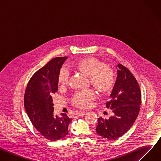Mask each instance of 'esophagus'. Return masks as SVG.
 <instances>
[{
    "label": "esophagus",
    "mask_w": 161,
    "mask_h": 161,
    "mask_svg": "<svg viewBox=\"0 0 161 161\" xmlns=\"http://www.w3.org/2000/svg\"><path fill=\"white\" fill-rule=\"evenodd\" d=\"M86 114V112L85 111H76V114L79 117H81V116H83L85 115V114Z\"/></svg>",
    "instance_id": "34e87169"
}]
</instances>
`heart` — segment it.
<instances>
[{
  "mask_svg": "<svg viewBox=\"0 0 161 161\" xmlns=\"http://www.w3.org/2000/svg\"><path fill=\"white\" fill-rule=\"evenodd\" d=\"M75 68L89 77L90 83L101 92H108L114 85V75L113 70L95 58L81 59L76 62ZM69 75V73L67 69L63 67L58 75V83L60 85H65L67 83ZM95 97L94 92L88 90L76 92L73 97V102L77 106L86 108Z\"/></svg>",
  "mask_w": 161,
  "mask_h": 161,
  "instance_id": "heart-1",
  "label": "heart"
}]
</instances>
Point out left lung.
<instances>
[{
    "label": "left lung",
    "mask_w": 161,
    "mask_h": 161,
    "mask_svg": "<svg viewBox=\"0 0 161 161\" xmlns=\"http://www.w3.org/2000/svg\"><path fill=\"white\" fill-rule=\"evenodd\" d=\"M116 68L117 80L110 101L106 104L113 115L108 119H98L96 127V132L109 140H115L129 130L138 115L142 101L139 85L132 73L120 64Z\"/></svg>",
    "instance_id": "8db88e82"
}]
</instances>
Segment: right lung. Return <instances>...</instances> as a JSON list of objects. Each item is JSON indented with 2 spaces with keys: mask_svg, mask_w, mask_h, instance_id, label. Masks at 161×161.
Listing matches in <instances>:
<instances>
[{
  "mask_svg": "<svg viewBox=\"0 0 161 161\" xmlns=\"http://www.w3.org/2000/svg\"><path fill=\"white\" fill-rule=\"evenodd\" d=\"M67 57H56L36 72L29 80L24 96L28 117L36 129L50 141L65 137L72 121L65 113L54 114L52 94L58 90L60 69Z\"/></svg>",
  "mask_w": 161,
  "mask_h": 161,
  "instance_id": "add662e5",
  "label": "right lung"
}]
</instances>
